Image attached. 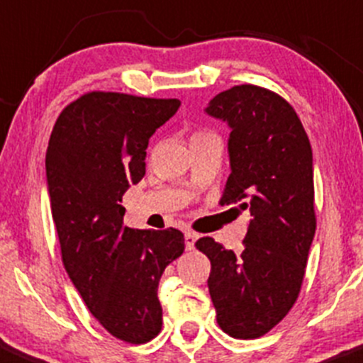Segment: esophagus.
<instances>
[{
	"instance_id": "obj_1",
	"label": "esophagus",
	"mask_w": 363,
	"mask_h": 363,
	"mask_svg": "<svg viewBox=\"0 0 363 363\" xmlns=\"http://www.w3.org/2000/svg\"><path fill=\"white\" fill-rule=\"evenodd\" d=\"M196 239H197V236L192 233V230H186V233H185V248L186 250H194Z\"/></svg>"
}]
</instances>
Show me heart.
I'll list each match as a JSON object with an SVG mask.
<instances>
[{"mask_svg": "<svg viewBox=\"0 0 363 363\" xmlns=\"http://www.w3.org/2000/svg\"><path fill=\"white\" fill-rule=\"evenodd\" d=\"M206 134H211V133H206V130H197V133L192 134V138H199V136H206Z\"/></svg>", "mask_w": 363, "mask_h": 363, "instance_id": "heart-1", "label": "heart"}]
</instances>
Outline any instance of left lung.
Segmentation results:
<instances>
[{
	"mask_svg": "<svg viewBox=\"0 0 363 363\" xmlns=\"http://www.w3.org/2000/svg\"><path fill=\"white\" fill-rule=\"evenodd\" d=\"M209 115L229 122L230 174L220 206L248 209L245 250L213 238L196 248L211 262L208 289L220 328L257 339L294 308L316 230L313 152L292 104L259 85H234L211 99Z\"/></svg>",
	"mask_w": 363,
	"mask_h": 363,
	"instance_id": "1",
	"label": "left lung"
}]
</instances>
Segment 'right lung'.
<instances>
[{
	"label": "right lung",
	"mask_w": 363,
	"mask_h": 363,
	"mask_svg": "<svg viewBox=\"0 0 363 363\" xmlns=\"http://www.w3.org/2000/svg\"><path fill=\"white\" fill-rule=\"evenodd\" d=\"M180 101L85 92L59 113L48 140L47 182L62 264L89 311L113 337L152 341L162 328L157 289L185 250L178 229L124 223L122 196L145 177L150 136Z\"/></svg>",
	"instance_id": "right-lung-1"
}]
</instances>
